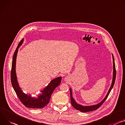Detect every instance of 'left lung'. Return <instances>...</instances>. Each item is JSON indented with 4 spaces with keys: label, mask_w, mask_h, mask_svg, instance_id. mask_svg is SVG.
Returning a JSON list of instances; mask_svg holds the SVG:
<instances>
[{
    "label": "left lung",
    "mask_w": 125,
    "mask_h": 125,
    "mask_svg": "<svg viewBox=\"0 0 125 125\" xmlns=\"http://www.w3.org/2000/svg\"><path fill=\"white\" fill-rule=\"evenodd\" d=\"M112 54V58H113V79H112V81L111 83V85L110 88L109 89L108 92L104 98V99L101 101L100 103H99L97 104L96 105H91V106H83L82 105L79 104L77 103H76V102L75 101V99L73 98L72 96V90L71 87H70V98H71V103L72 105V106L76 109L77 110L80 111V112H91L92 111H95L97 110L98 108H99L102 104H103L105 101L106 100L107 98L108 95H109L113 87V86L114 85L115 81V79H116V68H115V60H114V56H113V54Z\"/></svg>",
    "instance_id": "1"
}]
</instances>
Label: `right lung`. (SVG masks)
I'll return each instance as SVG.
<instances>
[{
    "mask_svg": "<svg viewBox=\"0 0 125 125\" xmlns=\"http://www.w3.org/2000/svg\"><path fill=\"white\" fill-rule=\"evenodd\" d=\"M23 41L24 39H22L18 44L13 55L11 72V84L19 100L25 106L32 109L43 108L49 103L55 89L60 84L62 77H58L52 80L47 86L40 90L41 93L36 96H32L31 94H25L22 91L17 81L16 73V62L18 49Z\"/></svg>",
    "mask_w": 125,
    "mask_h": 125,
    "instance_id": "1",
    "label": "right lung"
}]
</instances>
